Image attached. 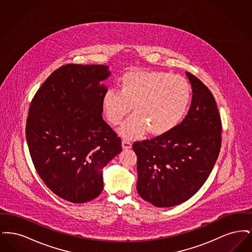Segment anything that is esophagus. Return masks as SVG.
<instances>
[{
	"mask_svg": "<svg viewBox=\"0 0 252 252\" xmlns=\"http://www.w3.org/2000/svg\"><path fill=\"white\" fill-rule=\"evenodd\" d=\"M122 146H123V149H129V148H131V143L126 140H123Z\"/></svg>",
	"mask_w": 252,
	"mask_h": 252,
	"instance_id": "obj_1",
	"label": "esophagus"
}]
</instances>
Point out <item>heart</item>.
Masks as SVG:
<instances>
[{
    "instance_id": "obj_1",
    "label": "heart",
    "mask_w": 252,
    "mask_h": 252,
    "mask_svg": "<svg viewBox=\"0 0 252 252\" xmlns=\"http://www.w3.org/2000/svg\"><path fill=\"white\" fill-rule=\"evenodd\" d=\"M192 100V87L180 75L161 71L134 70L119 79V91L108 90L102 108L108 123L118 126L133 109L134 115L119 129L133 139L146 130L160 136L173 130L184 119Z\"/></svg>"
}]
</instances>
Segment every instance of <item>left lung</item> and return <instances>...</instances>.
Returning <instances> with one entry per match:
<instances>
[{"label":"left lung","mask_w":252,"mask_h":252,"mask_svg":"<svg viewBox=\"0 0 252 252\" xmlns=\"http://www.w3.org/2000/svg\"><path fill=\"white\" fill-rule=\"evenodd\" d=\"M192 88L184 120L166 134L135 142L140 196L156 207H172L197 192L215 166L221 147V119L211 91L186 72Z\"/></svg>","instance_id":"left-lung-1"}]
</instances>
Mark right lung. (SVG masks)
I'll return each mask as SVG.
<instances>
[{"mask_svg": "<svg viewBox=\"0 0 252 252\" xmlns=\"http://www.w3.org/2000/svg\"><path fill=\"white\" fill-rule=\"evenodd\" d=\"M105 65L66 64L50 74L31 101L26 141L36 173L61 198L85 203L103 191L102 169L122 151L103 120L100 81Z\"/></svg>", "mask_w": 252, "mask_h": 252, "instance_id": "1", "label": "right lung"}]
</instances>
